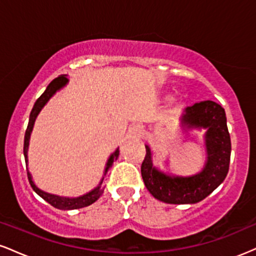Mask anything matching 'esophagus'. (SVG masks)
I'll list each match as a JSON object with an SVG mask.
<instances>
[{
	"instance_id": "esophagus-1",
	"label": "esophagus",
	"mask_w": 256,
	"mask_h": 256,
	"mask_svg": "<svg viewBox=\"0 0 256 256\" xmlns=\"http://www.w3.org/2000/svg\"><path fill=\"white\" fill-rule=\"evenodd\" d=\"M131 134L134 137H142L143 136V128L140 125H134L131 128Z\"/></svg>"
}]
</instances>
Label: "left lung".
I'll list each match as a JSON object with an SVG mask.
<instances>
[{
	"label": "left lung",
	"mask_w": 256,
	"mask_h": 256,
	"mask_svg": "<svg viewBox=\"0 0 256 256\" xmlns=\"http://www.w3.org/2000/svg\"><path fill=\"white\" fill-rule=\"evenodd\" d=\"M182 126L184 130H207L204 134L207 161L204 170L195 176H168L152 166L150 148L146 146V158L140 166L143 182L149 192L165 204H188L202 201L224 182L230 165L231 140L222 106L208 100L185 108Z\"/></svg>",
	"instance_id": "obj_1"
}]
</instances>
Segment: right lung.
<instances>
[{
  "instance_id": "add662e5",
  "label": "right lung",
  "mask_w": 256,
  "mask_h": 256,
  "mask_svg": "<svg viewBox=\"0 0 256 256\" xmlns=\"http://www.w3.org/2000/svg\"><path fill=\"white\" fill-rule=\"evenodd\" d=\"M67 83H68V79H67V77L64 74L55 78L54 80H52V83L46 86V91H44L42 95L37 98V101L34 102V108H32V110L30 113V119H28V128H26V131H25V138H24V155H25V162L26 164H28V140H30L32 128H34V120H36L38 113H40V110L44 107V104L49 101V98H50L58 90H60L61 88H64ZM118 156H119V148L110 155V158H108L107 165H106L104 178H102V180L100 182V184L98 185V186H96L94 190H91L90 192L85 194V195H83V196H79V198H61V196H58V195H52V194H48V192H43V190L38 189L36 185H34V180H32L31 173L28 171V182H30L32 189L36 192L37 195H40V198L44 200V201L48 202V204H52V207L58 208V210H78V208H83V207H86V206L92 204L94 202L98 201V200L100 198V196L104 194V188H102L101 184H102V182H104V179L107 177L108 171H110L112 165H113L114 161L118 158Z\"/></svg>"
}]
</instances>
